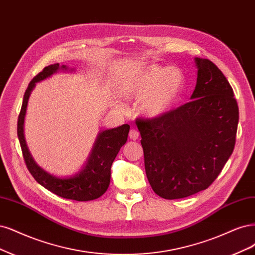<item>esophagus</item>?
Returning <instances> with one entry per match:
<instances>
[{
	"mask_svg": "<svg viewBox=\"0 0 255 255\" xmlns=\"http://www.w3.org/2000/svg\"><path fill=\"white\" fill-rule=\"evenodd\" d=\"M129 138L133 139V140H137L139 138V131L136 130L135 128H131L129 130Z\"/></svg>",
	"mask_w": 255,
	"mask_h": 255,
	"instance_id": "1",
	"label": "esophagus"
}]
</instances>
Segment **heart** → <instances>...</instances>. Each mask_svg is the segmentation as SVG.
<instances>
[{"mask_svg":"<svg viewBox=\"0 0 255 255\" xmlns=\"http://www.w3.org/2000/svg\"><path fill=\"white\" fill-rule=\"evenodd\" d=\"M184 77L176 67L151 66L138 74L127 86L129 98L141 101L148 117H159L176 104L183 89Z\"/></svg>","mask_w":255,"mask_h":255,"instance_id":"obj_1","label":"heart"}]
</instances>
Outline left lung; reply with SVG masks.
<instances>
[{"label":"left lung","mask_w":255,"mask_h":255,"mask_svg":"<svg viewBox=\"0 0 255 255\" xmlns=\"http://www.w3.org/2000/svg\"><path fill=\"white\" fill-rule=\"evenodd\" d=\"M197 82L191 101L136 122L148 182L164 199L188 197L211 186L231 156L239 105L213 62L195 58Z\"/></svg>","instance_id":"8db88e82"}]
</instances>
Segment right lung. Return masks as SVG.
Instances as JSON below:
<instances>
[{"label": "right lung", "instance_id": "obj_1", "mask_svg": "<svg viewBox=\"0 0 255 255\" xmlns=\"http://www.w3.org/2000/svg\"><path fill=\"white\" fill-rule=\"evenodd\" d=\"M65 65L59 63L44 67L28 84L23 98L19 118H17V137L22 148L26 166L32 177L48 191L66 199L89 201L99 198L107 192L111 181L112 163L128 140L129 126L124 125L115 128L105 129L99 133L92 153L84 168L68 178H60L44 171L31 157L24 138V119L31 91L37 82L50 77L59 71H66Z\"/></svg>", "mask_w": 255, "mask_h": 255}]
</instances>
